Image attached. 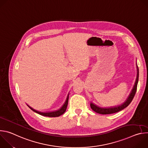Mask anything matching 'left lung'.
Wrapping results in <instances>:
<instances>
[{"instance_id": "obj_1", "label": "left lung", "mask_w": 148, "mask_h": 148, "mask_svg": "<svg viewBox=\"0 0 148 148\" xmlns=\"http://www.w3.org/2000/svg\"><path fill=\"white\" fill-rule=\"evenodd\" d=\"M137 69H137V71H138L137 77L136 79L135 85L134 86V88H133L131 94H130L129 97H128L127 99L126 100L125 102H124L121 105H119V106H115V107H110V108H101V107L97 106V105H95V104H94L93 103L91 102L90 103V106H91V109L97 113L105 115V114H111L116 113V112H118L123 110L126 107H127L130 104V103L132 102V101L135 95V93L136 92L138 79H139V69H138V66H137Z\"/></svg>"}]
</instances>
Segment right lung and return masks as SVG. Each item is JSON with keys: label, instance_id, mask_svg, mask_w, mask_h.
Here are the masks:
<instances>
[{"label": "right lung", "instance_id": "add662e5", "mask_svg": "<svg viewBox=\"0 0 148 148\" xmlns=\"http://www.w3.org/2000/svg\"><path fill=\"white\" fill-rule=\"evenodd\" d=\"M69 94L68 95L67 99H66L65 103H64V105H62V107L60 109H59L58 110H57L56 111L47 112H39V111H37L34 110L33 108H32L30 107H29L28 105H27L33 111L37 113V114H38L40 115H43V116H49V117H57V116H59L61 115L62 114H64L65 112V111H66V109H67V105H68V102H69Z\"/></svg>", "mask_w": 148, "mask_h": 148}]
</instances>
